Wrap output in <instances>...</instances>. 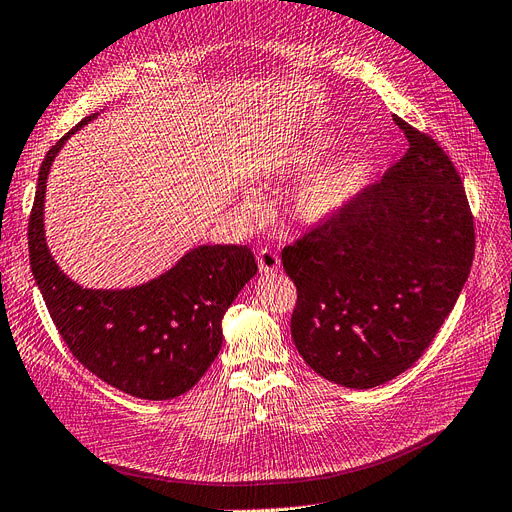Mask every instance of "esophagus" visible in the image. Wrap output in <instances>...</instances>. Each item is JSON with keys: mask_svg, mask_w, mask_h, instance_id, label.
Instances as JSON below:
<instances>
[{"mask_svg": "<svg viewBox=\"0 0 512 512\" xmlns=\"http://www.w3.org/2000/svg\"><path fill=\"white\" fill-rule=\"evenodd\" d=\"M258 267H260V273H265V275L275 273L277 269H280V256L265 247V250L258 252Z\"/></svg>", "mask_w": 512, "mask_h": 512, "instance_id": "1", "label": "esophagus"}]
</instances>
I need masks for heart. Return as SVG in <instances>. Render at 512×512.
I'll use <instances>...</instances> for the list:
<instances>
[{
    "mask_svg": "<svg viewBox=\"0 0 512 512\" xmlns=\"http://www.w3.org/2000/svg\"><path fill=\"white\" fill-rule=\"evenodd\" d=\"M329 153L331 143L327 138H303V141L294 143L275 166V175L280 177L313 170L312 174L301 177V181L294 185L290 198L292 213L303 224L318 226L337 218L363 188L365 173L363 166L356 160L346 158L316 168L320 162L329 158ZM239 209L247 215H258L262 209L260 194L252 188H243L239 192Z\"/></svg>",
    "mask_w": 512,
    "mask_h": 512,
    "instance_id": "b5f03b06",
    "label": "heart"
}]
</instances>
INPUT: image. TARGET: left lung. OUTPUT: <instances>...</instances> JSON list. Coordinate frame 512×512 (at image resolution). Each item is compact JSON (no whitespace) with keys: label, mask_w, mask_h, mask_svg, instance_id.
Listing matches in <instances>:
<instances>
[{"label":"left lung","mask_w":512,"mask_h":512,"mask_svg":"<svg viewBox=\"0 0 512 512\" xmlns=\"http://www.w3.org/2000/svg\"><path fill=\"white\" fill-rule=\"evenodd\" d=\"M408 151L282 262L297 284L290 331L316 374L374 389L410 369L453 312L474 258V222L453 162L401 117Z\"/></svg>","instance_id":"left-lung-1"}]
</instances>
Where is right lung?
I'll use <instances>...</instances> for the list:
<instances>
[{
  "label": "right lung",
  "mask_w": 512,
  "mask_h": 512,
  "mask_svg": "<svg viewBox=\"0 0 512 512\" xmlns=\"http://www.w3.org/2000/svg\"><path fill=\"white\" fill-rule=\"evenodd\" d=\"M96 117H85L44 156L29 218L32 273L59 335L91 374L132 397L173 399L220 354L222 318L258 265L245 245H196L132 288H85L61 271L46 243V179L68 138Z\"/></svg>",
  "instance_id": "1"
}]
</instances>
